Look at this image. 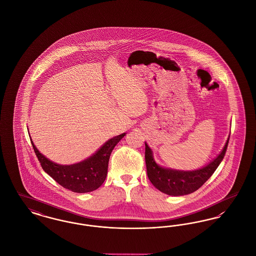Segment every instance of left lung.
I'll list each match as a JSON object with an SVG mask.
<instances>
[{"instance_id": "1", "label": "left lung", "mask_w": 256, "mask_h": 256, "mask_svg": "<svg viewBox=\"0 0 256 256\" xmlns=\"http://www.w3.org/2000/svg\"><path fill=\"white\" fill-rule=\"evenodd\" d=\"M226 145L219 156L206 167L196 170H178L163 168L154 161L152 150L145 142V160L148 178L152 185L164 194L170 196H183L191 194L202 187L213 174L224 158L228 145Z\"/></svg>"}]
</instances>
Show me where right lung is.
Returning <instances> with one entry per match:
<instances>
[{"instance_id":"right-lung-1","label":"right lung","mask_w":256,"mask_h":256,"mask_svg":"<svg viewBox=\"0 0 256 256\" xmlns=\"http://www.w3.org/2000/svg\"><path fill=\"white\" fill-rule=\"evenodd\" d=\"M124 135L126 134H120L111 138L93 156L72 165H60L50 161L39 152L32 138H30L41 167L50 176L72 192L87 193L98 189L106 180L110 154Z\"/></svg>"}]
</instances>
